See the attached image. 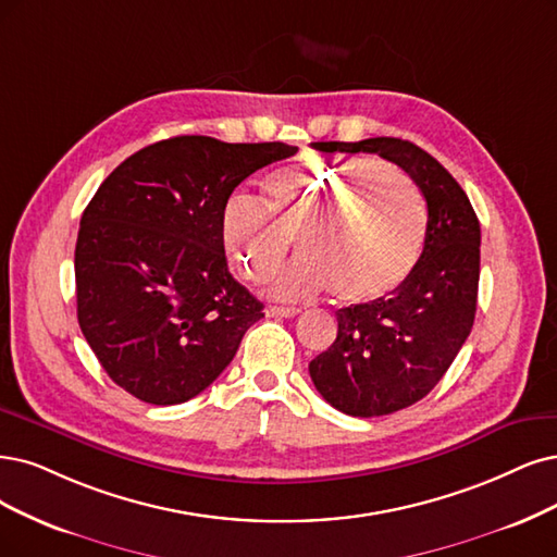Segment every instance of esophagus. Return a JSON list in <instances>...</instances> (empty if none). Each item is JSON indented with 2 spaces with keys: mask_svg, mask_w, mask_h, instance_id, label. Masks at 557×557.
<instances>
[{
  "mask_svg": "<svg viewBox=\"0 0 557 557\" xmlns=\"http://www.w3.org/2000/svg\"><path fill=\"white\" fill-rule=\"evenodd\" d=\"M300 310H296V307H277V305H273V307H268L265 310V317H277V319H292V317H296Z\"/></svg>",
  "mask_w": 557,
  "mask_h": 557,
  "instance_id": "1",
  "label": "esophagus"
}]
</instances>
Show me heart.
Masks as SVG:
<instances>
[{
	"label": "heart",
	"instance_id": "obj_1",
	"mask_svg": "<svg viewBox=\"0 0 557 557\" xmlns=\"http://www.w3.org/2000/svg\"><path fill=\"white\" fill-rule=\"evenodd\" d=\"M426 211L395 164L300 160L263 181V206L234 195L220 232L238 273L271 280L296 238L300 259L275 282L286 300L331 292L344 302L376 300L408 277L420 257Z\"/></svg>",
	"mask_w": 557,
	"mask_h": 557
}]
</instances>
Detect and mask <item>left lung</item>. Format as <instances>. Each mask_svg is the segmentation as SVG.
<instances>
[{
	"label": "left lung",
	"mask_w": 557,
	"mask_h": 557,
	"mask_svg": "<svg viewBox=\"0 0 557 557\" xmlns=\"http://www.w3.org/2000/svg\"><path fill=\"white\" fill-rule=\"evenodd\" d=\"M325 153H376L416 181L426 201L424 250L389 294L342 307L337 339L310 362L321 397L354 418L389 416L426 397L455 362L478 310L480 220L443 164L413 141H314Z\"/></svg>",
	"instance_id": "obj_1"
}]
</instances>
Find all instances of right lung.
I'll list each match as a JSON object with an SVG mask.
<instances>
[{
  "instance_id": "add662e5",
  "label": "right lung",
  "mask_w": 557,
  "mask_h": 557,
  "mask_svg": "<svg viewBox=\"0 0 557 557\" xmlns=\"http://www.w3.org/2000/svg\"><path fill=\"white\" fill-rule=\"evenodd\" d=\"M296 151L181 135L100 183L75 245L77 321L119 387L147 404H183L234 360L263 305L226 268L222 209L240 181Z\"/></svg>"
}]
</instances>
